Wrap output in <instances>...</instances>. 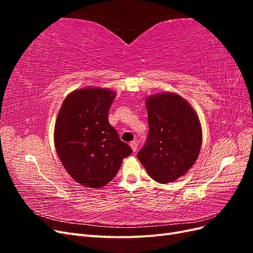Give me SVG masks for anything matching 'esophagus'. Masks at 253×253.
Segmentation results:
<instances>
[{"label": "esophagus", "mask_w": 253, "mask_h": 253, "mask_svg": "<svg viewBox=\"0 0 253 253\" xmlns=\"http://www.w3.org/2000/svg\"><path fill=\"white\" fill-rule=\"evenodd\" d=\"M129 147L132 148L133 152H136L137 148H138V143H137V141H132V142H129Z\"/></svg>", "instance_id": "esophagus-1"}]
</instances>
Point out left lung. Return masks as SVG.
Here are the masks:
<instances>
[{
  "instance_id": "obj_1",
  "label": "left lung",
  "mask_w": 253,
  "mask_h": 253,
  "mask_svg": "<svg viewBox=\"0 0 253 253\" xmlns=\"http://www.w3.org/2000/svg\"><path fill=\"white\" fill-rule=\"evenodd\" d=\"M145 105L149 134L137 157L154 180L174 181L191 169L200 154V119L187 100L170 91L148 97Z\"/></svg>"
}]
</instances>
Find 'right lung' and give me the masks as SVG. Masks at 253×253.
Returning a JSON list of instances; mask_svg holds the SVG:
<instances>
[{
  "mask_svg": "<svg viewBox=\"0 0 253 253\" xmlns=\"http://www.w3.org/2000/svg\"><path fill=\"white\" fill-rule=\"evenodd\" d=\"M115 97L109 88L76 89L59 111L53 133L57 154L67 173L84 187L105 186L132 153L109 122Z\"/></svg>",
  "mask_w": 253,
  "mask_h": 253,
  "instance_id": "1",
  "label": "right lung"
}]
</instances>
